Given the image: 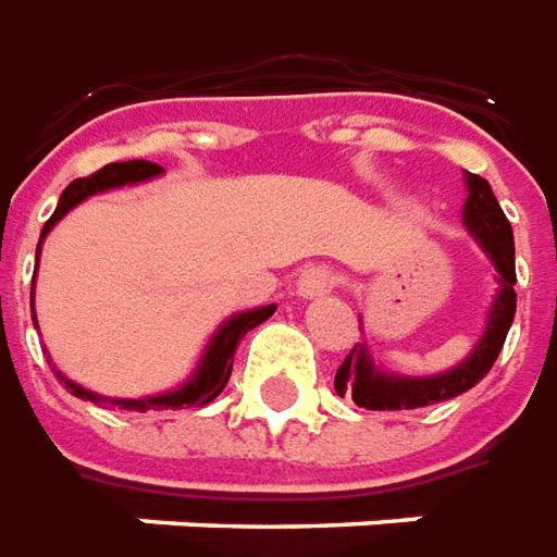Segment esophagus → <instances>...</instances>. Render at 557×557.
I'll return each instance as SVG.
<instances>
[{"mask_svg": "<svg viewBox=\"0 0 557 557\" xmlns=\"http://www.w3.org/2000/svg\"><path fill=\"white\" fill-rule=\"evenodd\" d=\"M335 272L333 270H326V267H309V270H302V275H299V282H297V290H299V297H306V299H314V297H321V294H330L335 287Z\"/></svg>", "mask_w": 557, "mask_h": 557, "instance_id": "1", "label": "esophagus"}]
</instances>
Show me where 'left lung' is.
<instances>
[{"label": "left lung", "instance_id": "8db88e82", "mask_svg": "<svg viewBox=\"0 0 557 557\" xmlns=\"http://www.w3.org/2000/svg\"><path fill=\"white\" fill-rule=\"evenodd\" d=\"M468 200H465V224L474 234L480 248L498 272V297L488 311L483 338L476 342L468 360L453 366L449 372L432 377H401V374L381 372L369 357L366 345H354L345 362L335 372V393L354 398L366 411H411L425 408L435 401L461 396L465 389L480 384L488 369L498 360L504 338L510 333L512 314H516V246H512V227L504 209L492 195V185L480 180L476 173H465Z\"/></svg>", "mask_w": 557, "mask_h": 557}]
</instances>
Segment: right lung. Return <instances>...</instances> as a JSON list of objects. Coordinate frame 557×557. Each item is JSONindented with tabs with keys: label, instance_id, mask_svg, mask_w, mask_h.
<instances>
[{
	"label": "right lung",
	"instance_id": "right-lung-1",
	"mask_svg": "<svg viewBox=\"0 0 557 557\" xmlns=\"http://www.w3.org/2000/svg\"><path fill=\"white\" fill-rule=\"evenodd\" d=\"M159 173L161 168L159 164H152V161H116V164H104V168H101L98 173H92V176L74 180V183L62 191V197H59L57 212H53V215L47 219L45 227H41L38 255H41V243H45V236L53 231V224H57L69 209L77 207L81 200L98 195V191H108V188L144 183V180H152V176H159ZM33 282H35V275H33ZM272 311H275V306H263V309L239 311V314H234V318H227V321L215 330V335L209 338V345L207 350H203V357H200V366L195 369V374H191L180 389L161 393V396L104 398V396H98V393H92V389H86V386L69 381L62 372L57 374H59V381H65L71 396L83 398V401H96V405L122 408V411H168V408H191V405L200 408V405H209L212 398L222 393L224 384H227L231 369H234L236 345L243 342V335H246L248 330H255L258 323L267 321ZM33 323H35V302H33Z\"/></svg>",
	"mask_w": 557,
	"mask_h": 557
}]
</instances>
